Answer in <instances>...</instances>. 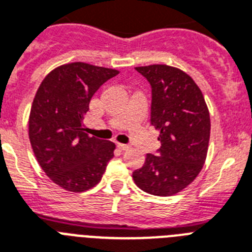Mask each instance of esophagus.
I'll return each mask as SVG.
<instances>
[{"label":"esophagus","instance_id":"obj_1","mask_svg":"<svg viewBox=\"0 0 252 252\" xmlns=\"http://www.w3.org/2000/svg\"><path fill=\"white\" fill-rule=\"evenodd\" d=\"M118 147H119L120 150H123V151H128V150L130 149V146L126 145V143H118Z\"/></svg>","mask_w":252,"mask_h":252}]
</instances>
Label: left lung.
Masks as SVG:
<instances>
[{
	"label": "left lung",
	"instance_id": "left-lung-1",
	"mask_svg": "<svg viewBox=\"0 0 252 252\" xmlns=\"http://www.w3.org/2000/svg\"><path fill=\"white\" fill-rule=\"evenodd\" d=\"M151 86V126L160 130L158 155L147 154L134 183L155 196L181 192L201 172L210 138V115L201 90L168 65L136 67Z\"/></svg>",
	"mask_w": 252,
	"mask_h": 252
}]
</instances>
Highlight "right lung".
Instances as JSON below:
<instances>
[{
	"mask_svg": "<svg viewBox=\"0 0 252 252\" xmlns=\"http://www.w3.org/2000/svg\"><path fill=\"white\" fill-rule=\"evenodd\" d=\"M118 74L86 63L61 65L35 94L29 116L32 149L47 177L66 191L94 187L113 158L115 143L90 137L82 122L96 91Z\"/></svg>",
	"mask_w": 252,
	"mask_h": 252,
	"instance_id": "obj_1",
	"label": "right lung"
}]
</instances>
